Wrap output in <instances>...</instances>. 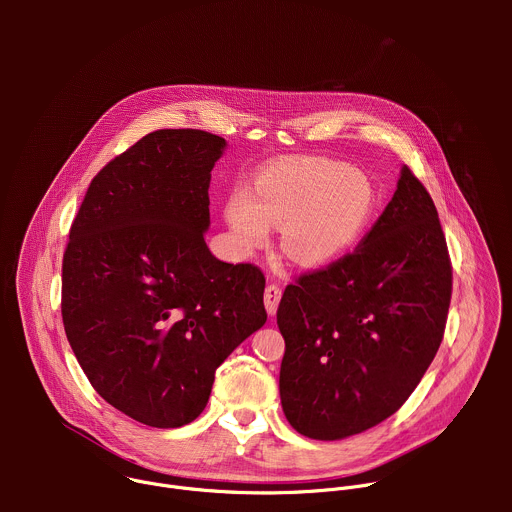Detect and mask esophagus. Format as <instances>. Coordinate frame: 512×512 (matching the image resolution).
<instances>
[{"mask_svg": "<svg viewBox=\"0 0 512 512\" xmlns=\"http://www.w3.org/2000/svg\"><path fill=\"white\" fill-rule=\"evenodd\" d=\"M263 300H265V308L271 316H275L277 312V306H279V300H281V287L277 283H269L265 287V294H263Z\"/></svg>", "mask_w": 512, "mask_h": 512, "instance_id": "esophagus-1", "label": "esophagus"}]
</instances>
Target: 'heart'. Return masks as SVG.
I'll return each instance as SVG.
<instances>
[{"label":"heart","mask_w":512,"mask_h":512,"mask_svg":"<svg viewBox=\"0 0 512 512\" xmlns=\"http://www.w3.org/2000/svg\"><path fill=\"white\" fill-rule=\"evenodd\" d=\"M373 180L326 158L283 160L261 170L251 192L235 188L225 221L235 247L251 255L281 227L283 251L304 267H326L354 249L375 212Z\"/></svg>","instance_id":"heart-1"}]
</instances>
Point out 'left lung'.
<instances>
[{"label": "left lung", "mask_w": 512, "mask_h": 512, "mask_svg": "<svg viewBox=\"0 0 512 512\" xmlns=\"http://www.w3.org/2000/svg\"><path fill=\"white\" fill-rule=\"evenodd\" d=\"M450 300L440 218L403 166L391 202L358 247L283 291L279 395L289 425L330 442L391 417L440 348Z\"/></svg>", "instance_id": "1"}]
</instances>
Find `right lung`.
Listing matches in <instances>:
<instances>
[{
  "instance_id": "right-lung-1",
  "label": "right lung",
  "mask_w": 512,
  "mask_h": 512,
  "mask_svg": "<svg viewBox=\"0 0 512 512\" xmlns=\"http://www.w3.org/2000/svg\"><path fill=\"white\" fill-rule=\"evenodd\" d=\"M227 141L158 129L91 182L62 257V322L93 389L152 427L206 407L214 371L267 312L265 275L204 243L208 186Z\"/></svg>"
}]
</instances>
